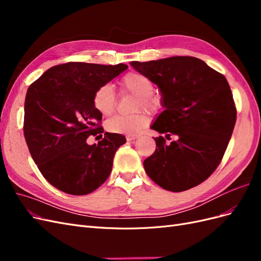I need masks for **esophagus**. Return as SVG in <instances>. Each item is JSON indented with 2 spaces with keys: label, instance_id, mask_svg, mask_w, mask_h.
<instances>
[{
  "label": "esophagus",
  "instance_id": "obj_1",
  "mask_svg": "<svg viewBox=\"0 0 261 261\" xmlns=\"http://www.w3.org/2000/svg\"><path fill=\"white\" fill-rule=\"evenodd\" d=\"M138 137H139V135H135V134H133V135H126V139H127V141H132Z\"/></svg>",
  "mask_w": 261,
  "mask_h": 261
}]
</instances>
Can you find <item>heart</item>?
<instances>
[{
  "label": "heart",
  "mask_w": 261,
  "mask_h": 261,
  "mask_svg": "<svg viewBox=\"0 0 261 261\" xmlns=\"http://www.w3.org/2000/svg\"><path fill=\"white\" fill-rule=\"evenodd\" d=\"M122 87L134 94H136L135 108L144 107L147 109H154L156 100L152 97L153 84L149 78L140 73H129L122 80ZM93 106L102 115H110L115 109V92L112 85L105 84L100 86L93 94ZM148 123V116L144 112H137L130 115H114L109 118L106 127L110 133L127 134L133 135L141 129Z\"/></svg>",
  "instance_id": "obj_1"
}]
</instances>
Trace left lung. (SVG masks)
<instances>
[{
    "label": "left lung",
    "mask_w": 261,
    "mask_h": 261,
    "mask_svg": "<svg viewBox=\"0 0 261 261\" xmlns=\"http://www.w3.org/2000/svg\"><path fill=\"white\" fill-rule=\"evenodd\" d=\"M161 92L163 111L151 129L155 151L144 161L147 175L170 192H184L207 179L221 162L236 122L226 78L193 57L130 62Z\"/></svg>",
    "instance_id": "obj_1"
}]
</instances>
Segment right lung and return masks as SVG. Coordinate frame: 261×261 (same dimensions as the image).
Instances as JSON below:
<instances>
[{"label": "right lung", "instance_id": "obj_1", "mask_svg": "<svg viewBox=\"0 0 261 261\" xmlns=\"http://www.w3.org/2000/svg\"><path fill=\"white\" fill-rule=\"evenodd\" d=\"M127 67L69 62L49 68L29 86L23 135L39 171L55 188L82 196L109 177L114 154L126 138L106 132L98 145L87 144L90 135L103 133L102 114L92 99L100 86Z\"/></svg>", "mask_w": 261, "mask_h": 261}]
</instances>
